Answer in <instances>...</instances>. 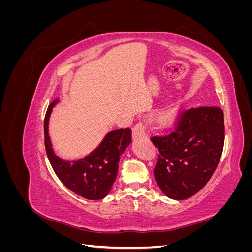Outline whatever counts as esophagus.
Returning a JSON list of instances; mask_svg holds the SVG:
<instances>
[{"label": "esophagus", "mask_w": 252, "mask_h": 252, "mask_svg": "<svg viewBox=\"0 0 252 252\" xmlns=\"http://www.w3.org/2000/svg\"><path fill=\"white\" fill-rule=\"evenodd\" d=\"M145 134V125L143 123L136 124L132 129V139L136 140L139 138H142Z\"/></svg>", "instance_id": "obj_1"}]
</instances>
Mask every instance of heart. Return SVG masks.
<instances>
[{
    "label": "heart",
    "instance_id": "obj_1",
    "mask_svg": "<svg viewBox=\"0 0 252 252\" xmlns=\"http://www.w3.org/2000/svg\"><path fill=\"white\" fill-rule=\"evenodd\" d=\"M172 119H173V118L170 116V114H167V116H165V117L162 119V123L165 124V125L170 124L171 122H172Z\"/></svg>",
    "mask_w": 252,
    "mask_h": 252
}]
</instances>
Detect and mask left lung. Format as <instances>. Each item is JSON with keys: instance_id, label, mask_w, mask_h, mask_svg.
Listing matches in <instances>:
<instances>
[{"instance_id": "obj_1", "label": "left lung", "mask_w": 252, "mask_h": 252, "mask_svg": "<svg viewBox=\"0 0 252 252\" xmlns=\"http://www.w3.org/2000/svg\"><path fill=\"white\" fill-rule=\"evenodd\" d=\"M224 139V113L219 107L189 109L174 132L151 138L159 152L154 173L162 192L177 201L199 192L217 169Z\"/></svg>"}]
</instances>
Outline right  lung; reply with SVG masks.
Instances as JSON below:
<instances>
[{"instance_id":"obj_1","label":"right lung","mask_w":252,"mask_h":252,"mask_svg":"<svg viewBox=\"0 0 252 252\" xmlns=\"http://www.w3.org/2000/svg\"><path fill=\"white\" fill-rule=\"evenodd\" d=\"M59 102L57 98L48 106L44 121L45 148L50 165L60 181L72 192L87 200H102L107 196L117 179L121 156L131 143V130H112L89 155L66 161L56 155L48 133L50 114Z\"/></svg>"}]
</instances>
